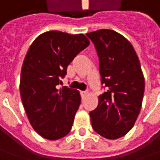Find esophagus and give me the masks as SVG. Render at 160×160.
I'll list each match as a JSON object with an SVG mask.
<instances>
[{
	"instance_id": "esophagus-1",
	"label": "esophagus",
	"mask_w": 160,
	"mask_h": 160,
	"mask_svg": "<svg viewBox=\"0 0 160 160\" xmlns=\"http://www.w3.org/2000/svg\"><path fill=\"white\" fill-rule=\"evenodd\" d=\"M88 95V91H81V92H80V96H81L82 98H85Z\"/></svg>"
}]
</instances>
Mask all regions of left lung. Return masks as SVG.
<instances>
[{"label":"left lung","instance_id":"8db88e82","mask_svg":"<svg viewBox=\"0 0 160 160\" xmlns=\"http://www.w3.org/2000/svg\"><path fill=\"white\" fill-rule=\"evenodd\" d=\"M99 58L103 93L90 112L93 129L107 139L125 135L139 115L144 78L133 46L115 31L101 29L87 33Z\"/></svg>","mask_w":160,"mask_h":160}]
</instances>
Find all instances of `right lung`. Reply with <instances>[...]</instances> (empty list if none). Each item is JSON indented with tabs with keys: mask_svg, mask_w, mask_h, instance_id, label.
Returning a JSON list of instances; mask_svg holds the SVG:
<instances>
[{
	"mask_svg": "<svg viewBox=\"0 0 160 160\" xmlns=\"http://www.w3.org/2000/svg\"><path fill=\"white\" fill-rule=\"evenodd\" d=\"M89 45L83 34L50 31L38 36L25 56L20 95L33 129L48 140L69 133L80 104V92L64 86L58 89L67 66Z\"/></svg>",
	"mask_w": 160,
	"mask_h": 160,
	"instance_id": "add662e5",
	"label": "right lung"
}]
</instances>
